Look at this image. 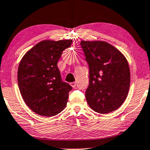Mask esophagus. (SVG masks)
<instances>
[{"mask_svg":"<svg viewBox=\"0 0 150 150\" xmlns=\"http://www.w3.org/2000/svg\"><path fill=\"white\" fill-rule=\"evenodd\" d=\"M70 84H71V86L73 88H75V86H76V85H77V83L75 82V81H74V82H71V83H70Z\"/></svg>","mask_w":150,"mask_h":150,"instance_id":"obj_1","label":"esophagus"}]
</instances>
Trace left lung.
<instances>
[{
  "label": "left lung",
  "instance_id": "1",
  "mask_svg": "<svg viewBox=\"0 0 150 150\" xmlns=\"http://www.w3.org/2000/svg\"><path fill=\"white\" fill-rule=\"evenodd\" d=\"M80 45L89 66L87 103L97 112H111L122 105L128 93L130 72L127 59L105 42L82 40Z\"/></svg>",
  "mask_w": 150,
  "mask_h": 150
}]
</instances>
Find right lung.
<instances>
[{"label": "right lung", "mask_w": 150, "mask_h": 150, "mask_svg": "<svg viewBox=\"0 0 150 150\" xmlns=\"http://www.w3.org/2000/svg\"><path fill=\"white\" fill-rule=\"evenodd\" d=\"M71 40L42 41L21 59L18 71L20 92L28 107L38 115L53 117L67 105L72 86L62 81L57 62Z\"/></svg>", "instance_id": "right-lung-1"}]
</instances>
